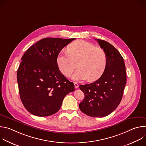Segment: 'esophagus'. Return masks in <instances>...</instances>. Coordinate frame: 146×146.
I'll use <instances>...</instances> for the list:
<instances>
[{
  "mask_svg": "<svg viewBox=\"0 0 146 146\" xmlns=\"http://www.w3.org/2000/svg\"><path fill=\"white\" fill-rule=\"evenodd\" d=\"M74 87H75V88L76 89V88H77L78 87V84H77V82H74Z\"/></svg>",
  "mask_w": 146,
  "mask_h": 146,
  "instance_id": "obj_1",
  "label": "esophagus"
}]
</instances>
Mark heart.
<instances>
[{
	"mask_svg": "<svg viewBox=\"0 0 146 146\" xmlns=\"http://www.w3.org/2000/svg\"><path fill=\"white\" fill-rule=\"evenodd\" d=\"M67 51H61L56 60L59 70L66 77L71 76L77 62L78 69L72 76L74 80H95L106 68L107 56L105 51L87 41H74L68 46Z\"/></svg>",
	"mask_w": 146,
	"mask_h": 146,
	"instance_id": "b5f03b06",
	"label": "heart"
}]
</instances>
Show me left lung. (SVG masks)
<instances>
[{
	"label": "left lung",
	"instance_id": "obj_1",
	"mask_svg": "<svg viewBox=\"0 0 146 146\" xmlns=\"http://www.w3.org/2000/svg\"><path fill=\"white\" fill-rule=\"evenodd\" d=\"M107 56L106 68L101 77L89 84L80 85L85 95L79 104L80 110L92 117H103L119 105L127 82L125 65L119 51L107 41L96 39Z\"/></svg>",
	"mask_w": 146,
	"mask_h": 146
}]
</instances>
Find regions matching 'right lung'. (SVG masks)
<instances>
[{
  "instance_id": "add662e5",
  "label": "right lung",
  "mask_w": 146,
  "mask_h": 146,
  "mask_svg": "<svg viewBox=\"0 0 146 146\" xmlns=\"http://www.w3.org/2000/svg\"><path fill=\"white\" fill-rule=\"evenodd\" d=\"M75 38L47 37L29 47L17 70L21 100L32 114L46 117L56 113L74 86L59 70L57 56Z\"/></svg>"
}]
</instances>
